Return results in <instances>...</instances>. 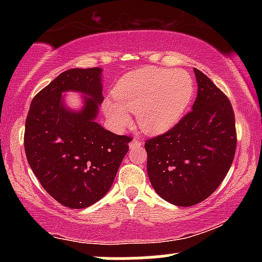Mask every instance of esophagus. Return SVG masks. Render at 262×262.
Masks as SVG:
<instances>
[{
    "label": "esophagus",
    "instance_id": "1",
    "mask_svg": "<svg viewBox=\"0 0 262 262\" xmlns=\"http://www.w3.org/2000/svg\"><path fill=\"white\" fill-rule=\"evenodd\" d=\"M140 145H143V141H141L139 138H134V139L129 143V146H130V148H137V146Z\"/></svg>",
    "mask_w": 262,
    "mask_h": 262
}]
</instances>
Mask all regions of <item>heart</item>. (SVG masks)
I'll use <instances>...</instances> for the list:
<instances>
[{"label":"heart","mask_w":262,"mask_h":262,"mask_svg":"<svg viewBox=\"0 0 262 262\" xmlns=\"http://www.w3.org/2000/svg\"><path fill=\"white\" fill-rule=\"evenodd\" d=\"M194 92L187 73L145 68L129 73L114 87L113 101L104 102V113L117 128L128 124L129 112H137L139 127L148 133H162L176 124Z\"/></svg>","instance_id":"1"}]
</instances>
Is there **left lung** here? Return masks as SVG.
<instances>
[{"mask_svg":"<svg viewBox=\"0 0 262 262\" xmlns=\"http://www.w3.org/2000/svg\"><path fill=\"white\" fill-rule=\"evenodd\" d=\"M192 111L164 134L145 140L148 176L161 198L191 207L208 198L229 171L236 150L229 98L202 71Z\"/></svg>","mask_w":262,"mask_h":262,"instance_id":"left-lung-1","label":"left lung"}]
</instances>
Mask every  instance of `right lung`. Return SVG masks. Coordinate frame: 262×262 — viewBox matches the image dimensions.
Returning <instances> with one entry per match:
<instances>
[{"mask_svg":"<svg viewBox=\"0 0 262 262\" xmlns=\"http://www.w3.org/2000/svg\"><path fill=\"white\" fill-rule=\"evenodd\" d=\"M68 89L89 96L81 113L62 106L61 92ZM102 102L101 69H70L34 96L27 116L29 166L45 191L69 208H86L107 193L133 140L95 121Z\"/></svg>","mask_w":262,"mask_h":262,"instance_id":"obj_1","label":"right lung"}]
</instances>
